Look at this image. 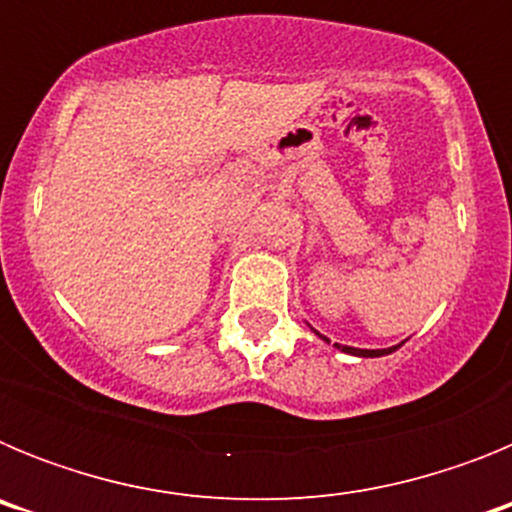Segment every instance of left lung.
<instances>
[{
  "instance_id": "1",
  "label": "left lung",
  "mask_w": 512,
  "mask_h": 512,
  "mask_svg": "<svg viewBox=\"0 0 512 512\" xmlns=\"http://www.w3.org/2000/svg\"><path fill=\"white\" fill-rule=\"evenodd\" d=\"M315 336H320L318 330H315ZM320 338H323L325 343H330L325 336H320ZM402 343H405V341H402ZM402 343H397V346H390V348H354V346H341V343H333V346H336L338 351H343V354L361 356V359H377V356H387V354H392V351H397Z\"/></svg>"
}]
</instances>
